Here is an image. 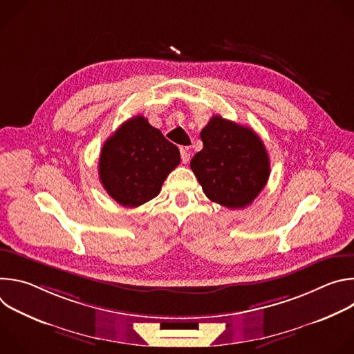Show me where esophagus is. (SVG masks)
I'll use <instances>...</instances> for the list:
<instances>
[{
    "label": "esophagus",
    "instance_id": "obj_1",
    "mask_svg": "<svg viewBox=\"0 0 354 354\" xmlns=\"http://www.w3.org/2000/svg\"><path fill=\"white\" fill-rule=\"evenodd\" d=\"M180 160L183 164H187L190 160V154H189V148L187 147H180Z\"/></svg>",
    "mask_w": 354,
    "mask_h": 354
}]
</instances>
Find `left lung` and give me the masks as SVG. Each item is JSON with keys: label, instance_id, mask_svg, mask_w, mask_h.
<instances>
[{"label": "left lung", "instance_id": "1", "mask_svg": "<svg viewBox=\"0 0 354 354\" xmlns=\"http://www.w3.org/2000/svg\"><path fill=\"white\" fill-rule=\"evenodd\" d=\"M203 149L190 168L206 196L228 209H243L265 187L270 175L268 151L250 127L213 116L200 133Z\"/></svg>", "mask_w": 354, "mask_h": 354}]
</instances>
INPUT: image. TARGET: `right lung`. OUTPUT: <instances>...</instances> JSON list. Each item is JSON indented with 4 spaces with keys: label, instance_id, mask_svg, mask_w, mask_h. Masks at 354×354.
Here are the masks:
<instances>
[{
    "label": "right lung",
    "instance_id": "1",
    "mask_svg": "<svg viewBox=\"0 0 354 354\" xmlns=\"http://www.w3.org/2000/svg\"><path fill=\"white\" fill-rule=\"evenodd\" d=\"M179 162L178 147L144 116H134L105 141L99 156V179L119 205L138 207L158 196Z\"/></svg>",
    "mask_w": 354,
    "mask_h": 354
}]
</instances>
